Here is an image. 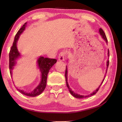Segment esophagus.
<instances>
[{
  "label": "esophagus",
  "instance_id": "esophagus-1",
  "mask_svg": "<svg viewBox=\"0 0 122 122\" xmlns=\"http://www.w3.org/2000/svg\"><path fill=\"white\" fill-rule=\"evenodd\" d=\"M66 53L65 52H61L59 54L58 59L59 61H64V56H65Z\"/></svg>",
  "mask_w": 122,
  "mask_h": 122
}]
</instances>
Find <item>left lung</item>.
I'll return each instance as SVG.
<instances>
[{
    "label": "left lung",
    "instance_id": "left-lung-1",
    "mask_svg": "<svg viewBox=\"0 0 122 122\" xmlns=\"http://www.w3.org/2000/svg\"><path fill=\"white\" fill-rule=\"evenodd\" d=\"M99 32H100V35H101V36H102V37L103 38V39H104V40L106 41V42L107 43V37H106L105 33H104V31L103 30V29H102V28H100V29H99ZM107 55H108V56L109 57V56H110L109 50H108ZM107 70H106V73H107V68H108V65H109V60H108L107 61ZM106 73H105V76H104V78L103 79V81H102V83H101V84H100V86H98V87L97 88V90H95L94 92H92V93H91V94H89V95H85V96H84V95H80V94H77V93H74V92L73 91H72V90H71V88L70 87L69 85V84H68V77H68V70H67V68H66V73H65V76H66V86H67V87H68V89H69V91H70V92L71 94L72 95H73L74 97H76V98H86V97H91V96H92V95H93L95 94L96 93H97V91H98V90H99V89H100V86H101V85H102V84L103 83V81H104V79H105V76H106Z\"/></svg>",
    "mask_w": 122,
    "mask_h": 122
}]
</instances>
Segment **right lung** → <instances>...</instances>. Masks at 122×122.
Wrapping results in <instances>:
<instances>
[{"label": "right lung", "instance_id": "add662e5", "mask_svg": "<svg viewBox=\"0 0 122 122\" xmlns=\"http://www.w3.org/2000/svg\"><path fill=\"white\" fill-rule=\"evenodd\" d=\"M27 22L22 25L19 30L17 32L15 37L14 41L13 42L12 46L10 49L9 52V71L10 74H12V70L14 69V66L16 63V60L20 56V54L17 48V42L19 39L20 35L24 31L25 29V27L26 26ZM56 62V60L55 59H50L48 58H44L43 56H40L39 58L37 61L39 68L41 73V82L38 85V86L33 91L30 93H27L23 90L18 89L19 91L25 95L29 97H35L36 96L40 95L45 89L46 84V80H47L48 74L51 68L54 64Z\"/></svg>", "mask_w": 122, "mask_h": 122}]
</instances>
